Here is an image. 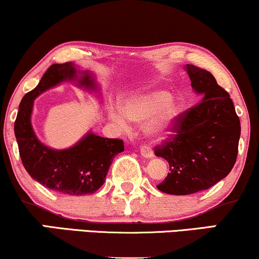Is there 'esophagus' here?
<instances>
[{"label": "esophagus", "instance_id": "esophagus-1", "mask_svg": "<svg viewBox=\"0 0 259 259\" xmlns=\"http://www.w3.org/2000/svg\"><path fill=\"white\" fill-rule=\"evenodd\" d=\"M140 151H141V154L142 157L145 158H152L153 157V151H152V148L149 147L148 145H143L141 146V148H140Z\"/></svg>", "mask_w": 259, "mask_h": 259}]
</instances>
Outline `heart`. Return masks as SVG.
I'll use <instances>...</instances> for the list:
<instances>
[{
	"label": "heart",
	"instance_id": "obj_1",
	"mask_svg": "<svg viewBox=\"0 0 259 259\" xmlns=\"http://www.w3.org/2000/svg\"><path fill=\"white\" fill-rule=\"evenodd\" d=\"M121 108L110 110V118L120 129H129L130 120L145 123V130L152 135L166 133L182 112V104L170 98L166 90L147 87L123 99Z\"/></svg>",
	"mask_w": 259,
	"mask_h": 259
}]
</instances>
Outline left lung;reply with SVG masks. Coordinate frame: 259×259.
I'll return each instance as SVG.
<instances>
[{
	"mask_svg": "<svg viewBox=\"0 0 259 259\" xmlns=\"http://www.w3.org/2000/svg\"><path fill=\"white\" fill-rule=\"evenodd\" d=\"M192 88L202 98L182 112L172 134L154 153L169 163L159 191L187 195L205 191L232 171L238 157L240 119L228 93L208 71L186 65Z\"/></svg>",
	"mask_w": 259,
	"mask_h": 259,
	"instance_id": "left-lung-1",
	"label": "left lung"
}]
</instances>
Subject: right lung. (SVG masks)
<instances>
[{
	"instance_id": "right-lung-1",
	"label": "right lung",
	"mask_w": 259,
	"mask_h": 259,
	"mask_svg": "<svg viewBox=\"0 0 259 259\" xmlns=\"http://www.w3.org/2000/svg\"><path fill=\"white\" fill-rule=\"evenodd\" d=\"M64 80H76L89 90L96 88L89 71L77 70L72 62L52 65L19 105L14 134L21 163L33 180L52 191L68 195L94 194L104 185L114 157L124 151L123 140L89 133L73 147L57 151L43 145L31 125L33 100Z\"/></svg>"
}]
</instances>
